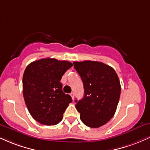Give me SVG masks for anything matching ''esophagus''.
I'll list each match as a JSON object with an SVG mask.
<instances>
[{
    "label": "esophagus",
    "mask_w": 150,
    "mask_h": 150,
    "mask_svg": "<svg viewBox=\"0 0 150 150\" xmlns=\"http://www.w3.org/2000/svg\"><path fill=\"white\" fill-rule=\"evenodd\" d=\"M70 96H71L72 99H73H73H74V97H75V94H74V93H73V92L70 93Z\"/></svg>",
    "instance_id": "34e87169"
}]
</instances>
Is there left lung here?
Masks as SVG:
<instances>
[{"mask_svg": "<svg viewBox=\"0 0 150 150\" xmlns=\"http://www.w3.org/2000/svg\"><path fill=\"white\" fill-rule=\"evenodd\" d=\"M82 79L84 97L75 100L82 123L90 128L106 124L115 114L119 101L120 84L113 68L101 62H73Z\"/></svg>", "mask_w": 150, "mask_h": 150, "instance_id": "8db88e82", "label": "left lung"}]
</instances>
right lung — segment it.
I'll return each mask as SVG.
<instances>
[{
  "mask_svg": "<svg viewBox=\"0 0 150 150\" xmlns=\"http://www.w3.org/2000/svg\"><path fill=\"white\" fill-rule=\"evenodd\" d=\"M72 66L69 61L47 58L32 62L26 68L22 78L23 97L31 116L41 124H58L73 101L63 92L60 82Z\"/></svg>",
  "mask_w": 150,
  "mask_h": 150,
  "instance_id": "1",
  "label": "right lung"
}]
</instances>
